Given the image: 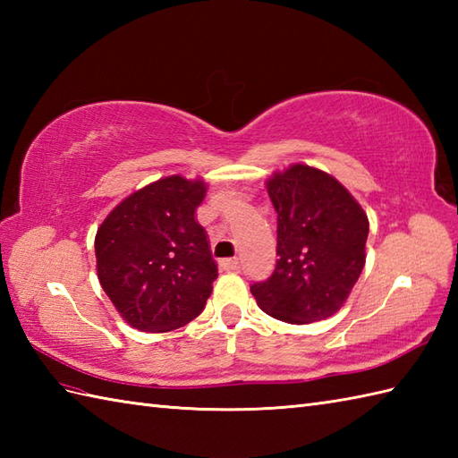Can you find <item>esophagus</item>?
<instances>
[{"mask_svg":"<svg viewBox=\"0 0 458 458\" xmlns=\"http://www.w3.org/2000/svg\"><path fill=\"white\" fill-rule=\"evenodd\" d=\"M220 267L226 271H238L240 269V261L238 259H222Z\"/></svg>","mask_w":458,"mask_h":458,"instance_id":"34e87169","label":"esophagus"}]
</instances>
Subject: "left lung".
<instances>
[{"instance_id":"1","label":"left lung","mask_w":458,"mask_h":458,"mask_svg":"<svg viewBox=\"0 0 458 458\" xmlns=\"http://www.w3.org/2000/svg\"><path fill=\"white\" fill-rule=\"evenodd\" d=\"M267 194L277 212V264L250 287L258 307L289 325L338 313L366 264L368 216L333 174L295 163L271 173Z\"/></svg>"}]
</instances>
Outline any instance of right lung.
<instances>
[{
	"label": "right lung",
	"mask_w": 458,
	"mask_h": 458,
	"mask_svg": "<svg viewBox=\"0 0 458 458\" xmlns=\"http://www.w3.org/2000/svg\"><path fill=\"white\" fill-rule=\"evenodd\" d=\"M202 179L171 174L123 199L96 232L100 285L141 333H167L202 313L218 277L207 232L194 210Z\"/></svg>",
	"instance_id": "obj_1"
}]
</instances>
